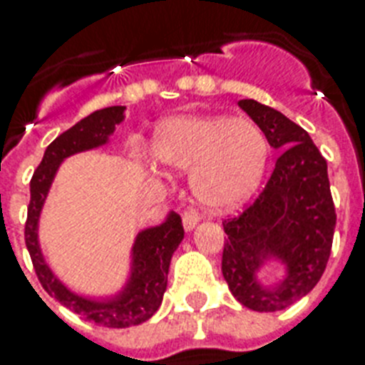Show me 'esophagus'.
I'll return each mask as SVG.
<instances>
[{
  "instance_id": "obj_1",
  "label": "esophagus",
  "mask_w": 365,
  "mask_h": 365,
  "mask_svg": "<svg viewBox=\"0 0 365 365\" xmlns=\"http://www.w3.org/2000/svg\"><path fill=\"white\" fill-rule=\"evenodd\" d=\"M198 220H200L198 211L197 210H187L185 213H183V228L189 232V230L195 228V225H197Z\"/></svg>"
}]
</instances>
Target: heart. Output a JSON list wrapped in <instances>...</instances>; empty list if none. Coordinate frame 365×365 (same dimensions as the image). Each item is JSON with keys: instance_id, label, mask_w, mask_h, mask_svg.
I'll return each mask as SVG.
<instances>
[{"instance_id": "obj_1", "label": "heart", "mask_w": 365, "mask_h": 365, "mask_svg": "<svg viewBox=\"0 0 365 365\" xmlns=\"http://www.w3.org/2000/svg\"><path fill=\"white\" fill-rule=\"evenodd\" d=\"M152 155L165 167L191 173L202 206L226 211L243 204L262 182L269 145L258 125L228 116H176L152 137Z\"/></svg>"}]
</instances>
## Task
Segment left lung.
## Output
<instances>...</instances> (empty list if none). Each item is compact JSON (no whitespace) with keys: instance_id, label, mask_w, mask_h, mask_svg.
<instances>
[{"instance_id":"8db88e82","label":"left lung","mask_w":365,"mask_h":365,"mask_svg":"<svg viewBox=\"0 0 365 365\" xmlns=\"http://www.w3.org/2000/svg\"><path fill=\"white\" fill-rule=\"evenodd\" d=\"M240 107L259 125L269 145L284 152L252 204L222 220L228 235L222 277L243 306L278 312L310 293L323 277L332 250L336 207L327 161L308 131L256 100H241ZM269 257L288 265L287 280L274 290H263L253 277Z\"/></svg>"}]
</instances>
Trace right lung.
Returning a JSON list of instances; mask_svg holds the SVG:
<instances>
[{
    "label": "right lung",
    "instance_id": "right-lung-1",
    "mask_svg": "<svg viewBox=\"0 0 365 365\" xmlns=\"http://www.w3.org/2000/svg\"><path fill=\"white\" fill-rule=\"evenodd\" d=\"M124 106H113L106 109H98L85 116L83 120L73 124L70 130L61 133L44 152L41 165L33 173L31 200L27 206L26 220V247L31 256L38 282L46 292L55 297L61 304H64L81 319L96 323L107 329H125L133 324L145 323L158 312L163 301V293L167 289V274L170 258L174 250L183 240L182 217L170 213L167 222L155 228H148L137 235L133 247V272L130 284L118 297L106 302H94L73 295L53 277L48 269L36 240V222L41 215V207L48 195L57 167L64 158L83 152V150L96 148L103 145L107 137L115 131V125L124 118Z\"/></svg>",
    "mask_w": 365,
    "mask_h": 365
}]
</instances>
